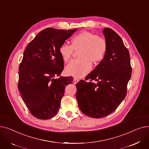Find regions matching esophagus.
<instances>
[{"label":"esophagus","instance_id":"obj_1","mask_svg":"<svg viewBox=\"0 0 149 149\" xmlns=\"http://www.w3.org/2000/svg\"><path fill=\"white\" fill-rule=\"evenodd\" d=\"M78 81H79L77 79L74 78V79H73V84H76L78 82Z\"/></svg>","mask_w":149,"mask_h":149}]
</instances>
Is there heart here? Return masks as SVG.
<instances>
[{
	"label": "heart",
	"mask_w": 149,
	"mask_h": 149,
	"mask_svg": "<svg viewBox=\"0 0 149 149\" xmlns=\"http://www.w3.org/2000/svg\"><path fill=\"white\" fill-rule=\"evenodd\" d=\"M71 45L63 44L59 52L64 62L67 63L71 58L73 50H77L79 58L73 59L65 67L68 75L81 78L88 74L91 70V63L98 64L104 58L108 49L107 41L102 37L84 31L73 36Z\"/></svg>",
	"instance_id": "obj_1"
}]
</instances>
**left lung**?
I'll return each mask as SVG.
<instances>
[{"label": "left lung", "mask_w": 149, "mask_h": 149, "mask_svg": "<svg viewBox=\"0 0 149 149\" xmlns=\"http://www.w3.org/2000/svg\"><path fill=\"white\" fill-rule=\"evenodd\" d=\"M103 33L108 44L105 57L76 84L79 108L95 118L106 117L117 108L126 97L132 75L129 52L123 40L110 28H104Z\"/></svg>", "instance_id": "8db88e82"}]
</instances>
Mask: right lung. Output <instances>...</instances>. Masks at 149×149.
<instances>
[{"label": "right lung", "instance_id": "obj_1", "mask_svg": "<svg viewBox=\"0 0 149 149\" xmlns=\"http://www.w3.org/2000/svg\"><path fill=\"white\" fill-rule=\"evenodd\" d=\"M77 30L48 28L41 31L26 47L19 65L18 88L31 114L46 120L55 116L66 85L73 77L59 76L64 69L60 46Z\"/></svg>", "mask_w": 149, "mask_h": 149}]
</instances>
